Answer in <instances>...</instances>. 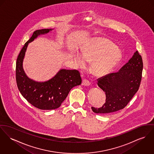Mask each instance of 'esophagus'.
Masks as SVG:
<instances>
[{
    "instance_id": "esophagus-1",
    "label": "esophagus",
    "mask_w": 154,
    "mask_h": 154,
    "mask_svg": "<svg viewBox=\"0 0 154 154\" xmlns=\"http://www.w3.org/2000/svg\"><path fill=\"white\" fill-rule=\"evenodd\" d=\"M90 84V82L87 80V79H83L82 81V85H84V86H88Z\"/></svg>"
}]
</instances>
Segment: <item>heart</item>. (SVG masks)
Segmentation results:
<instances>
[{"instance_id":"b5f03b06","label":"heart","mask_w":154,"mask_h":154,"mask_svg":"<svg viewBox=\"0 0 154 154\" xmlns=\"http://www.w3.org/2000/svg\"><path fill=\"white\" fill-rule=\"evenodd\" d=\"M83 57L77 53L74 59L81 67L85 60L93 61L91 70L95 75H103L111 71L121 59L122 53L119 48L111 41L104 39H95L88 42L82 49Z\"/></svg>"}]
</instances>
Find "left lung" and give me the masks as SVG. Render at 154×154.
I'll return each mask as SVG.
<instances>
[{
	"label": "left lung",
	"instance_id": "1",
	"mask_svg": "<svg viewBox=\"0 0 154 154\" xmlns=\"http://www.w3.org/2000/svg\"><path fill=\"white\" fill-rule=\"evenodd\" d=\"M142 57L137 51L118 72L98 80L97 85L105 92L106 103L100 108L92 106L97 114H108L123 109L138 91L142 79Z\"/></svg>",
	"mask_w": 154,
	"mask_h": 154
}]
</instances>
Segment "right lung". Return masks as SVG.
<instances>
[{"mask_svg": "<svg viewBox=\"0 0 154 154\" xmlns=\"http://www.w3.org/2000/svg\"><path fill=\"white\" fill-rule=\"evenodd\" d=\"M51 29L34 32L24 44L16 61V80L19 91L24 98L36 108L50 110L59 108L72 87L82 83L80 72L77 70L61 69L51 79L45 82H36L27 77L23 69V60L28 44L40 35L46 34Z\"/></svg>", "mask_w": 154, "mask_h": 154, "instance_id": "obj_1", "label": "right lung"}]
</instances>
